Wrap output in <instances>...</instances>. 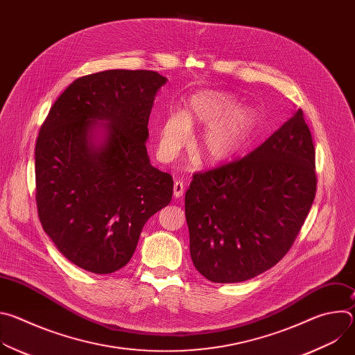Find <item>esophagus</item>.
Returning <instances> with one entry per match:
<instances>
[{
    "label": "esophagus",
    "instance_id": "esophagus-1",
    "mask_svg": "<svg viewBox=\"0 0 355 355\" xmlns=\"http://www.w3.org/2000/svg\"><path fill=\"white\" fill-rule=\"evenodd\" d=\"M184 189H185V185L181 181H175L174 187H173L174 198H181L184 195Z\"/></svg>",
    "mask_w": 355,
    "mask_h": 355
}]
</instances>
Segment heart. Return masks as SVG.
<instances>
[{"label":"heart","instance_id":"obj_1","mask_svg":"<svg viewBox=\"0 0 355 355\" xmlns=\"http://www.w3.org/2000/svg\"><path fill=\"white\" fill-rule=\"evenodd\" d=\"M205 126L196 148L208 164H222L251 141L257 128L254 111L234 105L232 95L205 89L192 94L182 114H170L159 130V156L173 162L189 141V129Z\"/></svg>","mask_w":355,"mask_h":355}]
</instances>
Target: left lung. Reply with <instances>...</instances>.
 <instances>
[{
  "label": "left lung",
  "instance_id": "left-lung-1",
  "mask_svg": "<svg viewBox=\"0 0 355 355\" xmlns=\"http://www.w3.org/2000/svg\"><path fill=\"white\" fill-rule=\"evenodd\" d=\"M315 146L302 110L241 160L196 173L185 192L195 268L218 284L274 267L316 195Z\"/></svg>",
  "mask_w": 355,
  "mask_h": 355
}]
</instances>
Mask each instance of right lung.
<instances>
[{"label": "right lung", "mask_w": 355, "mask_h": 355, "mask_svg": "<svg viewBox=\"0 0 355 355\" xmlns=\"http://www.w3.org/2000/svg\"><path fill=\"white\" fill-rule=\"evenodd\" d=\"M167 78L107 70L56 99L35 146L36 205L62 254L94 274L125 267L148 218L167 207L173 177L150 164L148 116Z\"/></svg>", "instance_id": "1"}]
</instances>
